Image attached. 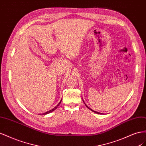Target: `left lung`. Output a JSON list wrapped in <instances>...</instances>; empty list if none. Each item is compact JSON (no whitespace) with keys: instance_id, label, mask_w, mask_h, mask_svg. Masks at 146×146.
Here are the masks:
<instances>
[{"instance_id":"left-lung-1","label":"left lung","mask_w":146,"mask_h":146,"mask_svg":"<svg viewBox=\"0 0 146 146\" xmlns=\"http://www.w3.org/2000/svg\"><path fill=\"white\" fill-rule=\"evenodd\" d=\"M83 102H84V104H85V105H86V107H87V108H88V109H90V110H91V111H93L94 113H97V114H102V113H99V112H97V111H94V110H92L91 108H90L89 107H88V105H86V104L85 103V102H84V101H83Z\"/></svg>"}]
</instances>
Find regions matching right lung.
<instances>
[{
	"label": "right lung",
	"instance_id": "add662e5",
	"mask_svg": "<svg viewBox=\"0 0 146 146\" xmlns=\"http://www.w3.org/2000/svg\"><path fill=\"white\" fill-rule=\"evenodd\" d=\"M61 101H62V99H61V100H60V102L58 104V105H57L56 107H55L53 109H52L51 110H49V111H47V112H46V113H42V114H41V115H46V114H48V113H51V112H52L53 111H54L55 110H56L57 108H58V107L59 106V105L61 104Z\"/></svg>",
	"mask_w": 146,
	"mask_h": 146
}]
</instances>
